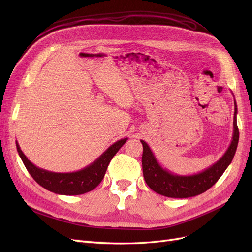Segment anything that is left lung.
I'll return each mask as SVG.
<instances>
[{
	"instance_id": "obj_1",
	"label": "left lung",
	"mask_w": 252,
	"mask_h": 252,
	"mask_svg": "<svg viewBox=\"0 0 252 252\" xmlns=\"http://www.w3.org/2000/svg\"><path fill=\"white\" fill-rule=\"evenodd\" d=\"M238 108L234 100L233 134L229 147L219 161L205 170L191 175L175 174L163 168L151 151L148 144L141 140L143 145L142 166L143 175L147 185L158 194L175 199H184L199 195L216 184L230 165L239 143V128L236 124Z\"/></svg>"
}]
</instances>
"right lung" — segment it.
Listing matches in <instances>:
<instances>
[{"instance_id": "1", "label": "right lung", "mask_w": 252, "mask_h": 252, "mask_svg": "<svg viewBox=\"0 0 252 252\" xmlns=\"http://www.w3.org/2000/svg\"><path fill=\"white\" fill-rule=\"evenodd\" d=\"M127 140V138H124L113 143L94 162L74 172H52L39 168L23 154L18 141L16 144L20 158L37 184L57 194L78 195L91 191L100 184L111 158L116 156Z\"/></svg>"}]
</instances>
